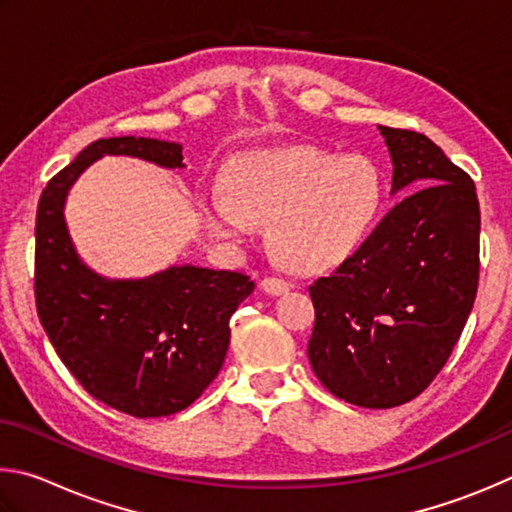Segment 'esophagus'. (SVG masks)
Returning <instances> with one entry per match:
<instances>
[{
	"instance_id": "34e87169",
	"label": "esophagus",
	"mask_w": 512,
	"mask_h": 512,
	"mask_svg": "<svg viewBox=\"0 0 512 512\" xmlns=\"http://www.w3.org/2000/svg\"><path fill=\"white\" fill-rule=\"evenodd\" d=\"M261 288L267 292V294H272V297H279V294H285L288 292L292 285L285 281V279H279V276H265V279L261 281Z\"/></svg>"
}]
</instances>
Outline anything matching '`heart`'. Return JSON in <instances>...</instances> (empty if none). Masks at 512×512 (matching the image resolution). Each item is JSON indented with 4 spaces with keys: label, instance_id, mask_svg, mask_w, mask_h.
Wrapping results in <instances>:
<instances>
[{
    "label": "heart",
    "instance_id": "1",
    "mask_svg": "<svg viewBox=\"0 0 512 512\" xmlns=\"http://www.w3.org/2000/svg\"><path fill=\"white\" fill-rule=\"evenodd\" d=\"M384 197L380 166L366 155L292 146L242 155L229 186H213L204 215L222 238L242 240L270 222V247L292 270H321L351 254Z\"/></svg>",
    "mask_w": 512,
    "mask_h": 512
}]
</instances>
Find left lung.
I'll list each match as a JSON object with an SVG mask.
<instances>
[{"mask_svg":"<svg viewBox=\"0 0 512 512\" xmlns=\"http://www.w3.org/2000/svg\"><path fill=\"white\" fill-rule=\"evenodd\" d=\"M378 128L393 161L391 193L409 195L308 288V357L333 396L391 409L420 396L459 342L479 288L481 211L472 177L432 139Z\"/></svg>","mask_w":512,"mask_h":512,"instance_id":"1","label":"left lung"}]
</instances>
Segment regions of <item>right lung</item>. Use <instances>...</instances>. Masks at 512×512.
<instances>
[{
  "instance_id": "obj_1",
  "label": "right lung",
  "mask_w": 512,
  "mask_h": 512,
  "mask_svg": "<svg viewBox=\"0 0 512 512\" xmlns=\"http://www.w3.org/2000/svg\"><path fill=\"white\" fill-rule=\"evenodd\" d=\"M103 155L182 168V146L143 137L98 139L49 179L35 215V308L62 364L107 407L134 418L186 409L220 373L229 319L254 292L247 274L168 267L141 281H107L80 263L65 197Z\"/></svg>"
}]
</instances>
